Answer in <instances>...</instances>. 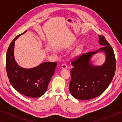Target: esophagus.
I'll return each instance as SVG.
<instances>
[{
  "label": "esophagus",
  "mask_w": 122,
  "mask_h": 122,
  "mask_svg": "<svg viewBox=\"0 0 122 122\" xmlns=\"http://www.w3.org/2000/svg\"><path fill=\"white\" fill-rule=\"evenodd\" d=\"M61 68L62 69H66L67 68V65L66 64V63H63L62 64L61 66Z\"/></svg>",
  "instance_id": "34e87169"
}]
</instances>
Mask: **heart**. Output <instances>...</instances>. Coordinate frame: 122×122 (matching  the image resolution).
Here are the masks:
<instances>
[{"label": "heart", "mask_w": 122, "mask_h": 122, "mask_svg": "<svg viewBox=\"0 0 122 122\" xmlns=\"http://www.w3.org/2000/svg\"><path fill=\"white\" fill-rule=\"evenodd\" d=\"M81 49H78L76 51V52H75V54H76V55H77V54H79L80 53V52H81Z\"/></svg>", "instance_id": "obj_1"}]
</instances>
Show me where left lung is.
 Wrapping results in <instances>:
<instances>
[{"mask_svg":"<svg viewBox=\"0 0 122 122\" xmlns=\"http://www.w3.org/2000/svg\"><path fill=\"white\" fill-rule=\"evenodd\" d=\"M98 42L103 47L95 52L83 54L72 62L71 79L69 90L77 99L87 100L101 95L112 82L116 70L115 57L113 49L105 37L98 35ZM103 52L105 62L101 66H94L91 58L94 54Z\"/></svg>","mask_w":122,"mask_h":122,"instance_id":"obj_1","label":"left lung"}]
</instances>
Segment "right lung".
Listing matches in <instances>:
<instances>
[{
  "mask_svg": "<svg viewBox=\"0 0 122 122\" xmlns=\"http://www.w3.org/2000/svg\"><path fill=\"white\" fill-rule=\"evenodd\" d=\"M26 32L27 30L17 36L10 43L6 54V70L9 82L15 89L28 97L37 98L41 97L47 90L57 63L46 62L29 69L18 65L14 56L15 41Z\"/></svg>",
  "mask_w": 122,
  "mask_h": 122,
  "instance_id": "add662e5",
  "label": "right lung"
}]
</instances>
